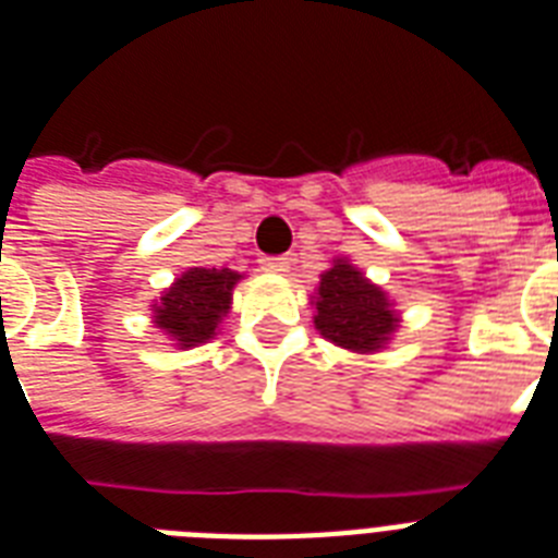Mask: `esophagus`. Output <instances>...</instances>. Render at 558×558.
Instances as JSON below:
<instances>
[{
    "mask_svg": "<svg viewBox=\"0 0 558 558\" xmlns=\"http://www.w3.org/2000/svg\"><path fill=\"white\" fill-rule=\"evenodd\" d=\"M263 269H266V271H287L289 269V257H266V260H263Z\"/></svg>",
    "mask_w": 558,
    "mask_h": 558,
    "instance_id": "34e87169",
    "label": "esophagus"
}]
</instances>
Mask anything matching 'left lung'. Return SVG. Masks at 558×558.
Returning <instances> with one entry per match:
<instances>
[{"instance_id":"8db88e82","label":"left lung","mask_w":558,"mask_h":558,"mask_svg":"<svg viewBox=\"0 0 558 558\" xmlns=\"http://www.w3.org/2000/svg\"><path fill=\"white\" fill-rule=\"evenodd\" d=\"M310 304L315 306V330L336 348L362 356L388 348L402 322L388 292L365 278V271L348 257L332 260L318 280Z\"/></svg>"}]
</instances>
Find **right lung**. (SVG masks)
I'll return each instance as SVG.
<instances>
[{"label": "right lung", "instance_id": "right-lung-1", "mask_svg": "<svg viewBox=\"0 0 558 558\" xmlns=\"http://www.w3.org/2000/svg\"><path fill=\"white\" fill-rule=\"evenodd\" d=\"M243 280L240 271L202 269L193 266L179 275L159 301H153V324L159 327L177 350L208 344L226 322L234 287Z\"/></svg>", "mask_w": 558, "mask_h": 558}]
</instances>
